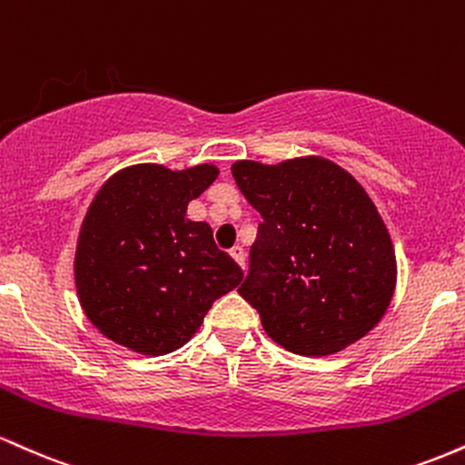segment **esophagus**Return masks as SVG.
Listing matches in <instances>:
<instances>
[{"label": "esophagus", "instance_id": "esophagus-1", "mask_svg": "<svg viewBox=\"0 0 465 465\" xmlns=\"http://www.w3.org/2000/svg\"><path fill=\"white\" fill-rule=\"evenodd\" d=\"M232 258L236 260L240 269L244 271V251H242V247H233V249H232Z\"/></svg>", "mask_w": 465, "mask_h": 465}]
</instances>
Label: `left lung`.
I'll return each mask as SVG.
<instances>
[{"label":"left lung","mask_w":465,"mask_h":465,"mask_svg":"<svg viewBox=\"0 0 465 465\" xmlns=\"http://www.w3.org/2000/svg\"><path fill=\"white\" fill-rule=\"evenodd\" d=\"M262 223L240 295L277 345L328 356L382 319L396 288V253L373 201L323 157L232 165Z\"/></svg>","instance_id":"1"}]
</instances>
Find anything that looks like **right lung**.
<instances>
[{"instance_id":"add662e5","label":"right lung","mask_w":465,"mask_h":465,"mask_svg":"<svg viewBox=\"0 0 465 465\" xmlns=\"http://www.w3.org/2000/svg\"><path fill=\"white\" fill-rule=\"evenodd\" d=\"M216 177L210 163H137L98 190L80 227L74 277L80 306L106 339L146 356L179 350L212 303L242 282L212 227L185 214Z\"/></svg>"}]
</instances>
